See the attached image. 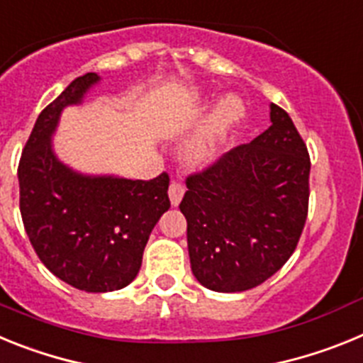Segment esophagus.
<instances>
[{
    "instance_id": "1",
    "label": "esophagus",
    "mask_w": 363,
    "mask_h": 363,
    "mask_svg": "<svg viewBox=\"0 0 363 363\" xmlns=\"http://www.w3.org/2000/svg\"><path fill=\"white\" fill-rule=\"evenodd\" d=\"M184 194H185V185L182 184L179 179H172L171 185H169V198H171V203L174 205V207L182 201Z\"/></svg>"
}]
</instances>
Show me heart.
I'll list each match as a JSON object with an SVG mask.
<instances>
[{
  "mask_svg": "<svg viewBox=\"0 0 363 363\" xmlns=\"http://www.w3.org/2000/svg\"><path fill=\"white\" fill-rule=\"evenodd\" d=\"M243 107L242 101L238 98H225L218 105V108L214 111L213 118L209 120V123L205 125L203 129L196 134V138L192 140L191 145H189V154H191L192 160H207L211 158L214 152H216V147L220 143L221 136L225 134V130L229 129L234 121L242 116Z\"/></svg>",
  "mask_w": 363,
  "mask_h": 363,
  "instance_id": "obj_1",
  "label": "heart"
}]
</instances>
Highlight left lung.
<instances>
[{
	"label": "left lung",
	"mask_w": 363,
	"mask_h": 363,
	"mask_svg": "<svg viewBox=\"0 0 363 363\" xmlns=\"http://www.w3.org/2000/svg\"><path fill=\"white\" fill-rule=\"evenodd\" d=\"M272 125L251 143L187 176L192 274L218 293H240L280 271L309 213L311 158L289 114L271 105Z\"/></svg>",
	"instance_id": "left-lung-1"
}]
</instances>
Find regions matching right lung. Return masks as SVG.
Wrapping results in <instances>:
<instances>
[{"mask_svg":"<svg viewBox=\"0 0 363 363\" xmlns=\"http://www.w3.org/2000/svg\"><path fill=\"white\" fill-rule=\"evenodd\" d=\"M98 74L76 78L41 111L18 165L19 211L38 258L86 293L123 289L136 278L154 225L169 211V174L152 179L89 178L50 149L63 107L79 104Z\"/></svg>","mask_w":363,"mask_h":363,"instance_id":"obj_1","label":"right lung"}]
</instances>
